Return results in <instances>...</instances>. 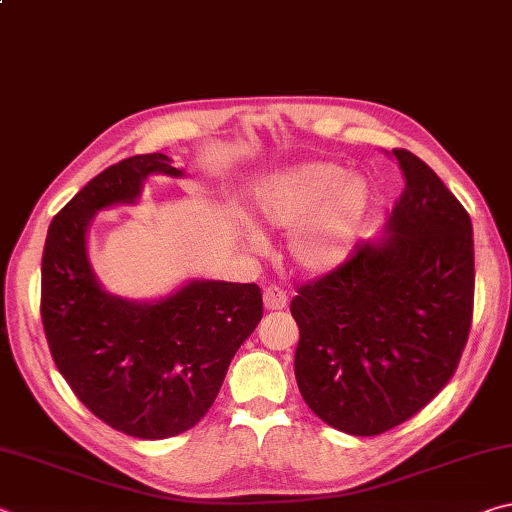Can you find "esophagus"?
I'll list each match as a JSON object with an SVG mask.
<instances>
[{
    "label": "esophagus",
    "mask_w": 512,
    "mask_h": 512,
    "mask_svg": "<svg viewBox=\"0 0 512 512\" xmlns=\"http://www.w3.org/2000/svg\"><path fill=\"white\" fill-rule=\"evenodd\" d=\"M289 305V296L282 287H268L264 289V307L268 311H280Z\"/></svg>",
    "instance_id": "esophagus-1"
}]
</instances>
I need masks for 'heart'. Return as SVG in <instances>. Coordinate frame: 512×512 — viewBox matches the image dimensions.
<instances>
[{
	"label": "heart",
	"instance_id": "obj_1",
	"mask_svg": "<svg viewBox=\"0 0 512 512\" xmlns=\"http://www.w3.org/2000/svg\"><path fill=\"white\" fill-rule=\"evenodd\" d=\"M253 203L262 219L291 230L287 253L305 273H327L352 253L366 221L370 194L361 178L329 162H307L275 173L255 189ZM250 244H262L255 228L246 230Z\"/></svg>",
	"mask_w": 512,
	"mask_h": 512
}]
</instances>
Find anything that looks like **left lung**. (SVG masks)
Returning <instances> with one entry per match:
<instances>
[{"label":"left lung","instance_id":"8db88e82","mask_svg":"<svg viewBox=\"0 0 512 512\" xmlns=\"http://www.w3.org/2000/svg\"><path fill=\"white\" fill-rule=\"evenodd\" d=\"M404 192L386 235L298 289L296 379L329 427L379 436L443 391L474 307L472 221L429 164L393 149Z\"/></svg>","mask_w":512,"mask_h":512}]
</instances>
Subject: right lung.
Returning a JSON list of instances; mask_svg holds the SVG:
<instances>
[{
  "instance_id": "1",
  "label": "right lung",
  "mask_w": 512,
  "mask_h": 512,
  "mask_svg": "<svg viewBox=\"0 0 512 512\" xmlns=\"http://www.w3.org/2000/svg\"><path fill=\"white\" fill-rule=\"evenodd\" d=\"M151 173L183 176L164 153L133 155L101 171L54 216L40 289L60 375L99 420L142 440L178 436L201 422L264 314L257 284L192 280L155 302L101 287L85 248L88 225L99 210L135 203Z\"/></svg>"
}]
</instances>
